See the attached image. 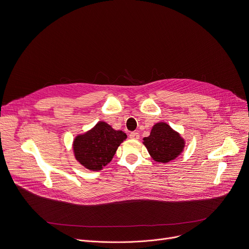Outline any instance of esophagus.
Listing matches in <instances>:
<instances>
[{
  "label": "esophagus",
  "instance_id": "34e87169",
  "mask_svg": "<svg viewBox=\"0 0 249 249\" xmlns=\"http://www.w3.org/2000/svg\"><path fill=\"white\" fill-rule=\"evenodd\" d=\"M129 137L131 140H139L140 139V133L137 131H131L129 133Z\"/></svg>",
  "mask_w": 249,
  "mask_h": 249
}]
</instances>
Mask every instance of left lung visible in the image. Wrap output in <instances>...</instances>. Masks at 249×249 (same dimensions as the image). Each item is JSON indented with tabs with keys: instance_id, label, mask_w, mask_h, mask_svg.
<instances>
[{
	"instance_id": "8db88e82",
	"label": "left lung",
	"mask_w": 249,
	"mask_h": 249,
	"mask_svg": "<svg viewBox=\"0 0 249 249\" xmlns=\"http://www.w3.org/2000/svg\"><path fill=\"white\" fill-rule=\"evenodd\" d=\"M143 144L153 160L167 163L182 153L185 142L166 123H158L153 125L150 135L144 137Z\"/></svg>"
}]
</instances>
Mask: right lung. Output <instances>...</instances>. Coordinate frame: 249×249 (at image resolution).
<instances>
[{"label":"right lung","mask_w":249,"mask_h":249,"mask_svg":"<svg viewBox=\"0 0 249 249\" xmlns=\"http://www.w3.org/2000/svg\"><path fill=\"white\" fill-rule=\"evenodd\" d=\"M126 139L122 130H115L105 122L76 136L73 150L76 160L85 168L99 171L110 162L120 144Z\"/></svg>","instance_id":"add662e5"}]
</instances>
